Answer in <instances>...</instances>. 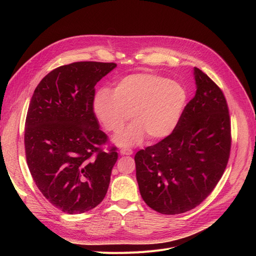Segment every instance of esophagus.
<instances>
[{"mask_svg": "<svg viewBox=\"0 0 256 256\" xmlns=\"http://www.w3.org/2000/svg\"><path fill=\"white\" fill-rule=\"evenodd\" d=\"M120 154L122 156H130V154H132V150L130 148H121Z\"/></svg>", "mask_w": 256, "mask_h": 256, "instance_id": "1", "label": "esophagus"}]
</instances>
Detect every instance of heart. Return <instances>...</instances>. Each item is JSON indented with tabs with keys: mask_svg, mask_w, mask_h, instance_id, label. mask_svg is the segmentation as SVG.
Segmentation results:
<instances>
[{
	"mask_svg": "<svg viewBox=\"0 0 256 256\" xmlns=\"http://www.w3.org/2000/svg\"><path fill=\"white\" fill-rule=\"evenodd\" d=\"M182 85L156 74L124 76L114 90L102 88L93 100V111L106 130L118 134L130 117L135 120L115 138L116 143L132 146L147 135L150 140L164 139L176 130L186 104Z\"/></svg>",
	"mask_w": 256,
	"mask_h": 256,
	"instance_id": "1",
	"label": "heart"
}]
</instances>
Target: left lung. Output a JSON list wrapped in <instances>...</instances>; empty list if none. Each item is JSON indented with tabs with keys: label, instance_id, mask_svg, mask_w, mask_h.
<instances>
[{
	"label": "left lung",
	"instance_id": "left-lung-1",
	"mask_svg": "<svg viewBox=\"0 0 256 256\" xmlns=\"http://www.w3.org/2000/svg\"><path fill=\"white\" fill-rule=\"evenodd\" d=\"M195 96L169 136L135 156L145 204L164 214L193 210L212 192L227 166L230 117L218 85L197 67Z\"/></svg>",
	"mask_w": 256,
	"mask_h": 256
}]
</instances>
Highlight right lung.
I'll use <instances>...</instances> for the list:
<instances>
[{
  "label": "right lung",
  "mask_w": 256,
  "mask_h": 256,
  "mask_svg": "<svg viewBox=\"0 0 256 256\" xmlns=\"http://www.w3.org/2000/svg\"><path fill=\"white\" fill-rule=\"evenodd\" d=\"M115 63L74 62L57 67L37 85L24 124L31 176L50 202L67 214L98 206L118 154L102 150L108 136L93 111L96 85Z\"/></svg>",
  "instance_id": "obj_1"
}]
</instances>
